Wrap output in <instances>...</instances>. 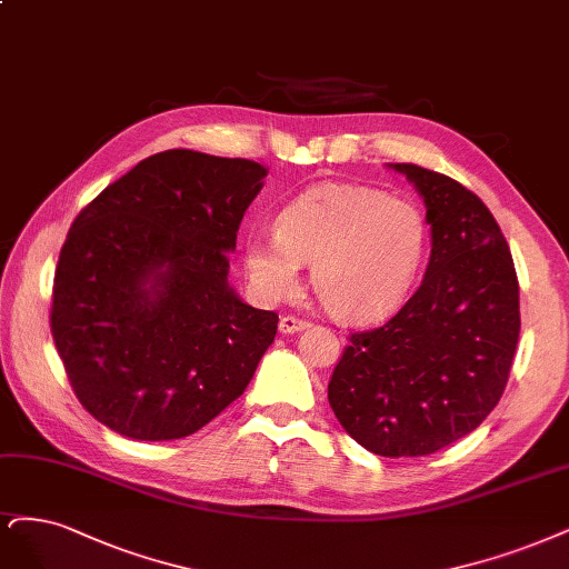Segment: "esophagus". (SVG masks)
I'll list each match as a JSON object with an SVG mask.
<instances>
[{"instance_id":"obj_1","label":"esophagus","mask_w":569,"mask_h":569,"mask_svg":"<svg viewBox=\"0 0 569 569\" xmlns=\"http://www.w3.org/2000/svg\"><path fill=\"white\" fill-rule=\"evenodd\" d=\"M310 322L297 318V316H282L280 318V331L282 335H297V331H303Z\"/></svg>"}]
</instances>
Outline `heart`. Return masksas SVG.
<instances>
[{"instance_id": "obj_1", "label": "heart", "mask_w": 569, "mask_h": 569, "mask_svg": "<svg viewBox=\"0 0 569 569\" xmlns=\"http://www.w3.org/2000/svg\"><path fill=\"white\" fill-rule=\"evenodd\" d=\"M428 226L417 204L352 186L318 183L289 200L272 221V238L244 244L247 278L266 301L299 284L301 263L320 303L343 322H371L396 312L417 282Z\"/></svg>"}]
</instances>
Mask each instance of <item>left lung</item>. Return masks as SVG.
<instances>
[{"label":"left lung","mask_w":569,"mask_h":569,"mask_svg":"<svg viewBox=\"0 0 569 569\" xmlns=\"http://www.w3.org/2000/svg\"><path fill=\"white\" fill-rule=\"evenodd\" d=\"M426 204L421 287L383 327L352 335L329 405L379 457H426L473 433L503 393L520 335V291L495 217L445 173L388 164Z\"/></svg>","instance_id":"obj_1"}]
</instances>
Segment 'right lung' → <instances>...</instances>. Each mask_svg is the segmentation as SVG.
<instances>
[{"mask_svg": "<svg viewBox=\"0 0 569 569\" xmlns=\"http://www.w3.org/2000/svg\"><path fill=\"white\" fill-rule=\"evenodd\" d=\"M268 169L164 150L74 219L53 276L51 331L77 398L131 440H176L238 400L278 312L228 282L247 207Z\"/></svg>", "mask_w": 569, "mask_h": 569, "instance_id": "right-lung-1", "label": "right lung"}]
</instances>
